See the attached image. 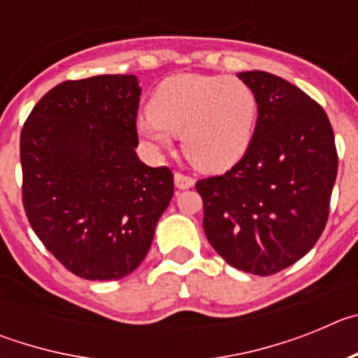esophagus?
Instances as JSON below:
<instances>
[{
	"mask_svg": "<svg viewBox=\"0 0 358 358\" xmlns=\"http://www.w3.org/2000/svg\"><path fill=\"white\" fill-rule=\"evenodd\" d=\"M173 181H176L177 189H188L195 185V181L192 177L182 176V173H176V176H173Z\"/></svg>",
	"mask_w": 358,
	"mask_h": 358,
	"instance_id": "esophagus-1",
	"label": "esophagus"
}]
</instances>
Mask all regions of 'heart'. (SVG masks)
Wrapping results in <instances>:
<instances>
[{
  "label": "heart",
  "mask_w": 358,
  "mask_h": 358,
  "mask_svg": "<svg viewBox=\"0 0 358 358\" xmlns=\"http://www.w3.org/2000/svg\"><path fill=\"white\" fill-rule=\"evenodd\" d=\"M258 123V96L248 82L226 75L186 73L161 82L150 113L138 116V134L154 150L181 136L186 159L202 172L235 166L251 147Z\"/></svg>",
  "instance_id": "heart-1"
}]
</instances>
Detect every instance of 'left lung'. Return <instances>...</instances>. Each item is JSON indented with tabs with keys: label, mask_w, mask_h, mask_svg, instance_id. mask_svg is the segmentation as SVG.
Instances as JSON below:
<instances>
[{
	"label": "left lung",
	"mask_w": 358,
	"mask_h": 358,
	"mask_svg": "<svg viewBox=\"0 0 358 358\" xmlns=\"http://www.w3.org/2000/svg\"><path fill=\"white\" fill-rule=\"evenodd\" d=\"M258 96L248 154L224 176L197 182L204 233L229 265L271 276L314 248L337 177L330 120L319 103L267 71H242Z\"/></svg>",
	"instance_id": "left-lung-1"
}]
</instances>
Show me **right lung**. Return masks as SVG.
<instances>
[{
    "instance_id": "right-lung-1",
    "label": "right lung",
    "mask_w": 358,
    "mask_h": 358,
    "mask_svg": "<svg viewBox=\"0 0 358 358\" xmlns=\"http://www.w3.org/2000/svg\"><path fill=\"white\" fill-rule=\"evenodd\" d=\"M140 96L136 75L62 82L21 131L28 222L84 280H120L138 268L173 195L172 172L136 154Z\"/></svg>"
}]
</instances>
